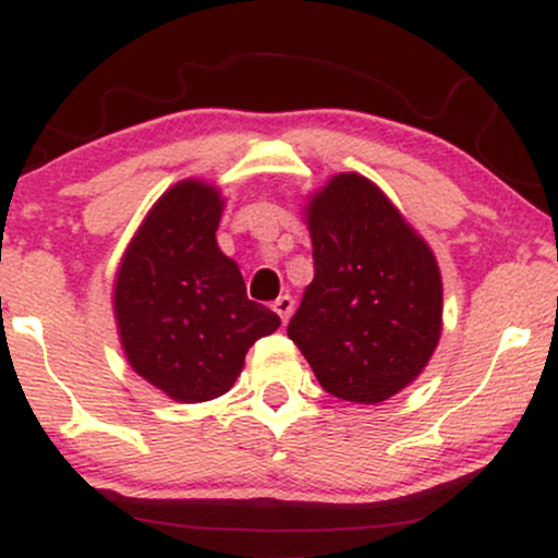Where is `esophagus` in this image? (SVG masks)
I'll return each instance as SVG.
<instances>
[{"mask_svg": "<svg viewBox=\"0 0 558 558\" xmlns=\"http://www.w3.org/2000/svg\"><path fill=\"white\" fill-rule=\"evenodd\" d=\"M272 310L278 312V317L283 319V325H286L288 319H291V315H293V299L288 296V293H283V296H278V299H275Z\"/></svg>", "mask_w": 558, "mask_h": 558, "instance_id": "34e87169", "label": "esophagus"}]
</instances>
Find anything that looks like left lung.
I'll list each match as a JSON object with an SVG mask.
<instances>
[{
    "mask_svg": "<svg viewBox=\"0 0 558 558\" xmlns=\"http://www.w3.org/2000/svg\"><path fill=\"white\" fill-rule=\"evenodd\" d=\"M315 278L288 338L319 386L351 403H380L425 373L444 330V280L430 243L380 185L336 172L306 196Z\"/></svg>",
    "mask_w": 558,
    "mask_h": 558,
    "instance_id": "1",
    "label": "left lung"
}]
</instances>
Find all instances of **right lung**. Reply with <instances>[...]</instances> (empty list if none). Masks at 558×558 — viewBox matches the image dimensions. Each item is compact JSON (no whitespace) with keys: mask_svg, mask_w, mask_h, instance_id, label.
Returning a JSON list of instances; mask_svg holds the SVG:
<instances>
[{"mask_svg":"<svg viewBox=\"0 0 558 558\" xmlns=\"http://www.w3.org/2000/svg\"><path fill=\"white\" fill-rule=\"evenodd\" d=\"M226 198L202 178L172 183L128 241L112 280V315L133 373L178 403L233 388L248 345L280 328L248 301L243 275L217 246Z\"/></svg>","mask_w":558,"mask_h":558,"instance_id":"right-lung-1","label":"right lung"}]
</instances>
